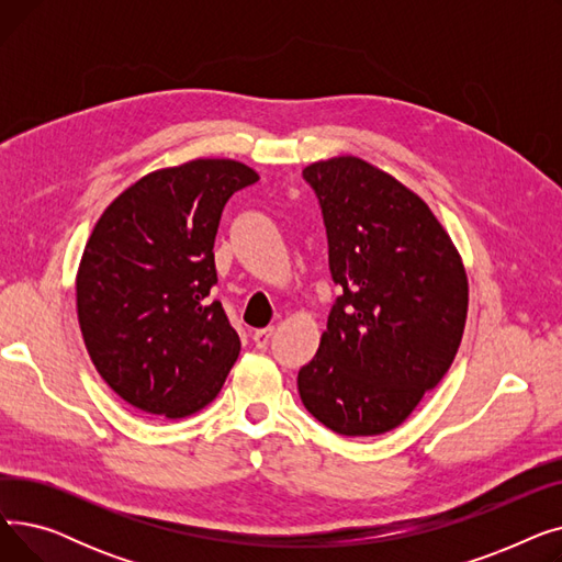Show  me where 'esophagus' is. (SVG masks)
Listing matches in <instances>:
<instances>
[{
    "label": "esophagus",
    "mask_w": 562,
    "mask_h": 562,
    "mask_svg": "<svg viewBox=\"0 0 562 562\" xmlns=\"http://www.w3.org/2000/svg\"><path fill=\"white\" fill-rule=\"evenodd\" d=\"M271 337H273V328H261V330H255L252 341H255L257 348H266V346H269Z\"/></svg>",
    "instance_id": "esophagus-1"
}]
</instances>
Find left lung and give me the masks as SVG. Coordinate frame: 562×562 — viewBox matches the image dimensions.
I'll return each mask as SVG.
<instances>
[{
	"instance_id": "8db88e82",
	"label": "left lung",
	"mask_w": 562,
	"mask_h": 562,
	"mask_svg": "<svg viewBox=\"0 0 562 562\" xmlns=\"http://www.w3.org/2000/svg\"><path fill=\"white\" fill-rule=\"evenodd\" d=\"M328 234L337 296L316 356L299 371L310 415L346 437L401 426L449 371L469 289L451 236L392 175L335 157L303 170Z\"/></svg>"
}]
</instances>
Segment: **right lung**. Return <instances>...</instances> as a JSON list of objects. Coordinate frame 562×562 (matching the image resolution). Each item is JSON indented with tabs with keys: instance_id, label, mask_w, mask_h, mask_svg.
<instances>
[{
	"instance_id": "1",
	"label": "right lung",
	"mask_w": 562,
	"mask_h": 562,
	"mask_svg": "<svg viewBox=\"0 0 562 562\" xmlns=\"http://www.w3.org/2000/svg\"><path fill=\"white\" fill-rule=\"evenodd\" d=\"M259 180L241 161L155 170L100 216L77 273L88 356L130 405L182 419L212 403L241 341L210 291L225 202Z\"/></svg>"
}]
</instances>
